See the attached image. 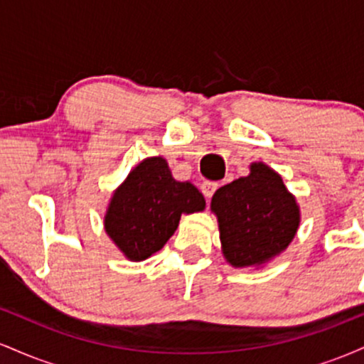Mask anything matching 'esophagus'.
<instances>
[{"label": "esophagus", "instance_id": "34e87169", "mask_svg": "<svg viewBox=\"0 0 364 364\" xmlns=\"http://www.w3.org/2000/svg\"><path fill=\"white\" fill-rule=\"evenodd\" d=\"M219 188V183H214V181H205L202 185V193L207 196V198H212V195L215 193V190Z\"/></svg>", "mask_w": 364, "mask_h": 364}]
</instances>
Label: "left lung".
Wrapping results in <instances>:
<instances>
[{
    "label": "left lung",
    "instance_id": "1",
    "mask_svg": "<svg viewBox=\"0 0 364 364\" xmlns=\"http://www.w3.org/2000/svg\"><path fill=\"white\" fill-rule=\"evenodd\" d=\"M223 253L231 265H260L289 246L299 208L282 178L269 166L252 164L250 176L224 185L212 196Z\"/></svg>",
    "mask_w": 364,
    "mask_h": 364
}]
</instances>
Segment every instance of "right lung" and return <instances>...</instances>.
<instances>
[{"mask_svg": "<svg viewBox=\"0 0 364 364\" xmlns=\"http://www.w3.org/2000/svg\"><path fill=\"white\" fill-rule=\"evenodd\" d=\"M203 207L205 198L191 183L176 181L164 159L150 157L114 191L104 225L124 257L140 262L168 243L183 212Z\"/></svg>", "mask_w": 364, "mask_h": 364, "instance_id": "1", "label": "right lung"}]
</instances>
